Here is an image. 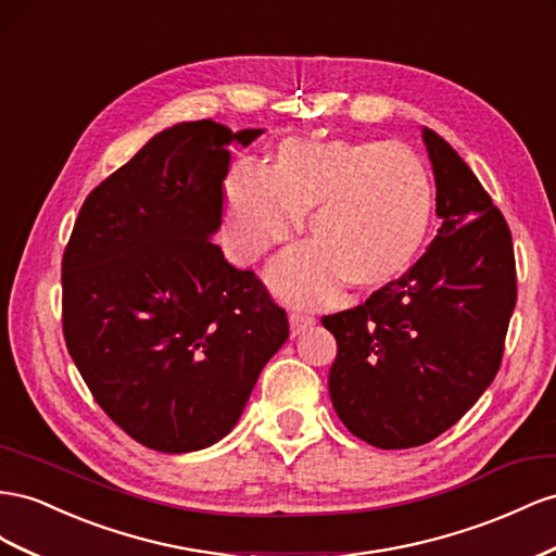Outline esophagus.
I'll use <instances>...</instances> for the list:
<instances>
[{"mask_svg":"<svg viewBox=\"0 0 556 556\" xmlns=\"http://www.w3.org/2000/svg\"><path fill=\"white\" fill-rule=\"evenodd\" d=\"M315 325V318L313 315H306V313H290V329H292V337L306 332L308 327Z\"/></svg>","mask_w":556,"mask_h":556,"instance_id":"esophagus-1","label":"esophagus"}]
</instances>
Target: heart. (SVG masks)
I'll use <instances>...</instances> for the list:
<instances>
[{"label": "heart", "instance_id": "b5f03b06", "mask_svg": "<svg viewBox=\"0 0 556 556\" xmlns=\"http://www.w3.org/2000/svg\"><path fill=\"white\" fill-rule=\"evenodd\" d=\"M426 163L397 142L288 140L266 170L238 166L227 179L231 241L243 262L285 243L306 217L308 248L276 271L296 304L339 290H379L416 262L432 222Z\"/></svg>", "mask_w": 556, "mask_h": 556}]
</instances>
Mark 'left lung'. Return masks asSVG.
<instances>
[{
	"mask_svg": "<svg viewBox=\"0 0 556 556\" xmlns=\"http://www.w3.org/2000/svg\"><path fill=\"white\" fill-rule=\"evenodd\" d=\"M442 227L407 274L365 304L325 315L337 339L329 397L355 438L379 448L432 442L501 369L517 304L513 233L475 173L424 128Z\"/></svg>",
	"mask_w": 556,
	"mask_h": 556,
	"instance_id": "left-lung-1",
	"label": "left lung"
}]
</instances>
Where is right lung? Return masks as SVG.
<instances>
[{
  "instance_id": "1",
  "label": "right lung",
  "mask_w": 556,
  "mask_h": 556,
  "mask_svg": "<svg viewBox=\"0 0 556 556\" xmlns=\"http://www.w3.org/2000/svg\"><path fill=\"white\" fill-rule=\"evenodd\" d=\"M231 132L210 122L154 135L84 201L63 254V334L112 421L154 452L215 444L290 337L252 271L210 241L222 224Z\"/></svg>"
}]
</instances>
